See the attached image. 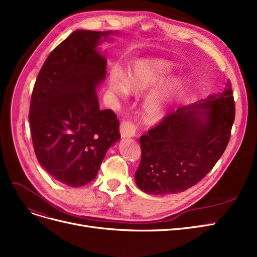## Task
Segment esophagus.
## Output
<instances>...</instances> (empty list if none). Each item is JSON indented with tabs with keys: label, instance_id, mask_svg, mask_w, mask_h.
Returning <instances> with one entry per match:
<instances>
[{
	"label": "esophagus",
	"instance_id": "obj_1",
	"mask_svg": "<svg viewBox=\"0 0 257 257\" xmlns=\"http://www.w3.org/2000/svg\"><path fill=\"white\" fill-rule=\"evenodd\" d=\"M137 126L130 120H123L120 123V136L121 138H131L136 136Z\"/></svg>",
	"mask_w": 257,
	"mask_h": 257
}]
</instances>
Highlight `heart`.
<instances>
[{
	"label": "heart",
	"instance_id": "heart-1",
	"mask_svg": "<svg viewBox=\"0 0 257 257\" xmlns=\"http://www.w3.org/2000/svg\"><path fill=\"white\" fill-rule=\"evenodd\" d=\"M172 69L173 65L165 60L139 62L130 70L128 81L120 73L112 72L109 80L110 89L118 97L125 98L128 95L129 88L140 93L159 84L169 77ZM180 86L181 83L178 80L168 82L146 99L144 117L148 122H158L165 116L170 105L177 96Z\"/></svg>",
	"mask_w": 257,
	"mask_h": 257
}]
</instances>
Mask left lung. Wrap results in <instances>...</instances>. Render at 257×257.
I'll use <instances>...</instances> for the list:
<instances>
[{
    "mask_svg": "<svg viewBox=\"0 0 257 257\" xmlns=\"http://www.w3.org/2000/svg\"><path fill=\"white\" fill-rule=\"evenodd\" d=\"M235 119L233 89L169 112L140 138L136 183L148 194L183 192L201 181L221 158Z\"/></svg>",
    "mask_w": 257,
    "mask_h": 257,
    "instance_id": "obj_1",
    "label": "left lung"
}]
</instances>
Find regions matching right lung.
I'll list each match as a JSON object with an SVG mask.
<instances>
[{
  "label": "right lung",
  "mask_w": 257,
  "mask_h": 257,
  "mask_svg": "<svg viewBox=\"0 0 257 257\" xmlns=\"http://www.w3.org/2000/svg\"><path fill=\"white\" fill-rule=\"evenodd\" d=\"M112 33L74 31L49 54L33 88L29 119L37 160L70 187L90 183L120 138L116 114L99 107L96 93L106 73L96 46Z\"/></svg>",
  "instance_id": "1"
}]
</instances>
